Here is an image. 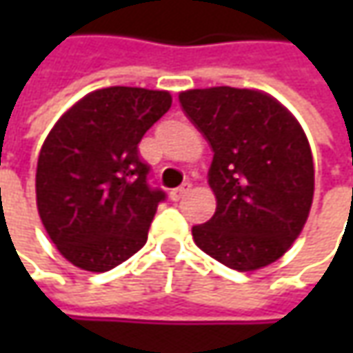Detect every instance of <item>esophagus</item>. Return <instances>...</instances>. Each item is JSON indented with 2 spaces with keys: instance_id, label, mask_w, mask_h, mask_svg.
<instances>
[{
  "instance_id": "esophagus-1",
  "label": "esophagus",
  "mask_w": 353,
  "mask_h": 353,
  "mask_svg": "<svg viewBox=\"0 0 353 353\" xmlns=\"http://www.w3.org/2000/svg\"><path fill=\"white\" fill-rule=\"evenodd\" d=\"M190 188H192V184L184 183L183 186H179V188H172V190H170L169 198L172 200V202H179V200H181L184 194H188V192H190Z\"/></svg>"
}]
</instances>
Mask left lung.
I'll return each mask as SVG.
<instances>
[{
	"label": "left lung",
	"mask_w": 353,
	"mask_h": 353,
	"mask_svg": "<svg viewBox=\"0 0 353 353\" xmlns=\"http://www.w3.org/2000/svg\"><path fill=\"white\" fill-rule=\"evenodd\" d=\"M179 102L214 151L208 184L216 212L192 228L196 245L236 271L277 261L312 206L314 165L303 128L259 90H186Z\"/></svg>",
	"instance_id": "1"
}]
</instances>
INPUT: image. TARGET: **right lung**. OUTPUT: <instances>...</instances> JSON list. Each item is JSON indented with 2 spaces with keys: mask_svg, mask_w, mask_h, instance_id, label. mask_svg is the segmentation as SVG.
<instances>
[{
  "mask_svg": "<svg viewBox=\"0 0 353 353\" xmlns=\"http://www.w3.org/2000/svg\"><path fill=\"white\" fill-rule=\"evenodd\" d=\"M165 90L90 92L50 129L37 163V208L70 263L103 273L147 241L165 192L149 184L137 145L169 112Z\"/></svg>",
  "mask_w": 353,
  "mask_h": 353,
  "instance_id": "1",
  "label": "right lung"
}]
</instances>
